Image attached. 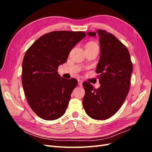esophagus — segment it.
<instances>
[{
    "mask_svg": "<svg viewBox=\"0 0 152 152\" xmlns=\"http://www.w3.org/2000/svg\"><path fill=\"white\" fill-rule=\"evenodd\" d=\"M78 84H79V85L80 86H82V81L81 80H78Z\"/></svg>",
    "mask_w": 152,
    "mask_h": 152,
    "instance_id": "1",
    "label": "esophagus"
}]
</instances>
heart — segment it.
I'll list each match as a JSON object with an SVG mask.
<instances>
[{
    "label": "heart",
    "instance_id": "obj_1",
    "mask_svg": "<svg viewBox=\"0 0 152 152\" xmlns=\"http://www.w3.org/2000/svg\"><path fill=\"white\" fill-rule=\"evenodd\" d=\"M86 46H87V47H93V46H98V45L97 44H96L94 42H90L87 44Z\"/></svg>",
    "mask_w": 152,
    "mask_h": 152
}]
</instances>
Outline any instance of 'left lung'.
I'll return each mask as SVG.
<instances>
[{
	"mask_svg": "<svg viewBox=\"0 0 152 152\" xmlns=\"http://www.w3.org/2000/svg\"><path fill=\"white\" fill-rule=\"evenodd\" d=\"M87 34L96 35V32ZM98 34L101 54L96 72L99 74L101 86L94 89L89 82H83L85 96L82 104L91 118L106 120L125 102L130 89L132 63L127 48L115 36L103 30H98Z\"/></svg>",
	"mask_w": 152,
	"mask_h": 152,
	"instance_id": "obj_1",
	"label": "left lung"
}]
</instances>
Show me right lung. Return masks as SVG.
Returning <instances> with one entry per match:
<instances>
[{"label":"right lung","instance_id":"right-lung-1","mask_svg":"<svg viewBox=\"0 0 152 152\" xmlns=\"http://www.w3.org/2000/svg\"><path fill=\"white\" fill-rule=\"evenodd\" d=\"M84 31H54L41 36L26 50L22 64V85L31 110L44 120L63 115L77 85L58 73L71 50L86 36Z\"/></svg>","mask_w":152,"mask_h":152}]
</instances>
